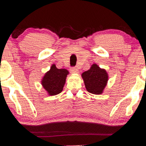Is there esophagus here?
<instances>
[{"label": "esophagus", "instance_id": "esophagus-1", "mask_svg": "<svg viewBox=\"0 0 146 146\" xmlns=\"http://www.w3.org/2000/svg\"><path fill=\"white\" fill-rule=\"evenodd\" d=\"M70 71H71V73H78V69L77 67H71L70 69Z\"/></svg>", "mask_w": 146, "mask_h": 146}]
</instances>
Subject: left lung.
Masks as SVG:
<instances>
[{
    "mask_svg": "<svg viewBox=\"0 0 146 146\" xmlns=\"http://www.w3.org/2000/svg\"><path fill=\"white\" fill-rule=\"evenodd\" d=\"M82 77L87 91L93 94L102 93L108 81V75L105 69L93 64L90 69L82 73Z\"/></svg>",
    "mask_w": 146,
    "mask_h": 146,
    "instance_id": "obj_1",
    "label": "left lung"
}]
</instances>
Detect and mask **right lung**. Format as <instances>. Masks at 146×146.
Wrapping results in <instances>:
<instances>
[{
    "label": "right lung",
    "instance_id": "add662e5",
    "mask_svg": "<svg viewBox=\"0 0 146 146\" xmlns=\"http://www.w3.org/2000/svg\"><path fill=\"white\" fill-rule=\"evenodd\" d=\"M69 71L65 69H57L53 65L50 69L44 75L41 81L42 87L50 96H55L63 91Z\"/></svg>",
    "mask_w": 146,
    "mask_h": 146
}]
</instances>
